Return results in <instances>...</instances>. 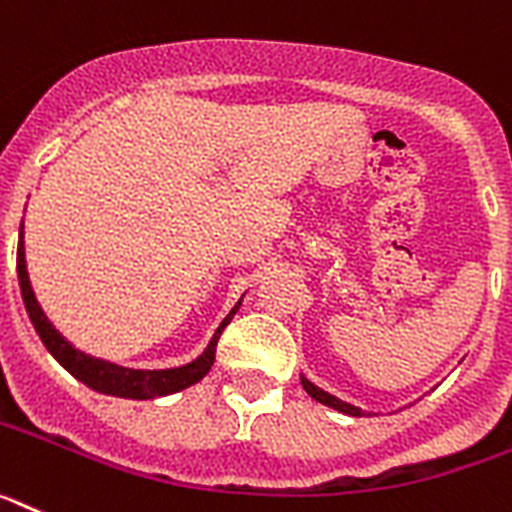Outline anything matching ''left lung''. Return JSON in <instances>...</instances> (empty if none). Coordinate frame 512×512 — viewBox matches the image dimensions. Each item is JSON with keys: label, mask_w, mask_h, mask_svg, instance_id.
Segmentation results:
<instances>
[{"label": "left lung", "mask_w": 512, "mask_h": 512, "mask_svg": "<svg viewBox=\"0 0 512 512\" xmlns=\"http://www.w3.org/2000/svg\"><path fill=\"white\" fill-rule=\"evenodd\" d=\"M303 388L310 393V396H313V399L321 401V404H326V406H331V409H336V412L352 414V417H362V412H360V409H357V406L344 404V401H339V399H336V396H331V393L321 391V388L313 386V383H310L308 378H303Z\"/></svg>", "instance_id": "8db88e82"}]
</instances>
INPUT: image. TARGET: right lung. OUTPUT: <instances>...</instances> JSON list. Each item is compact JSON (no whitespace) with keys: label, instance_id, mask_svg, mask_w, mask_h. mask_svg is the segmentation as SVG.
Returning a JSON list of instances; mask_svg holds the SVG:
<instances>
[{"label":"right lung","instance_id":"add662e5","mask_svg":"<svg viewBox=\"0 0 512 512\" xmlns=\"http://www.w3.org/2000/svg\"><path fill=\"white\" fill-rule=\"evenodd\" d=\"M17 279H20V292H23V303L28 310L30 321L36 326L41 342L46 344V349L56 357L61 368L69 370V373L77 378V381L85 383L87 388H93L98 393H108V396H119V399H155V396H168V393L183 391V388L194 386L209 373L214 362V352H217V339L225 331V326L230 323V318L235 316V305L230 310V316L220 323V329L214 331L212 342L204 349L202 357H196L194 362L183 365V368H170V370H131L121 368V365H113L106 360H95L90 355H82L80 349H74L72 344L59 334V331L48 323L46 313L38 305L36 295H33V287H30L28 269H25V248H23V225H20V243H17Z\"/></svg>","mask_w":512,"mask_h":512}]
</instances>
